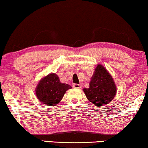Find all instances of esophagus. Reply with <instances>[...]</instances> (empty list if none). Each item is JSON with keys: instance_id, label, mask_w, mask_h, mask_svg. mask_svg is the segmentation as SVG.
Masks as SVG:
<instances>
[{"instance_id": "1", "label": "esophagus", "mask_w": 148, "mask_h": 148, "mask_svg": "<svg viewBox=\"0 0 148 148\" xmlns=\"http://www.w3.org/2000/svg\"><path fill=\"white\" fill-rule=\"evenodd\" d=\"M73 87L74 88H76V89H80L82 87V85L74 84H73Z\"/></svg>"}]
</instances>
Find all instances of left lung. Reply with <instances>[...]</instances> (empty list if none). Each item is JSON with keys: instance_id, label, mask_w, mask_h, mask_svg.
Returning a JSON list of instances; mask_svg holds the SVG:
<instances>
[{"instance_id": "8db88e82", "label": "left lung", "mask_w": 148, "mask_h": 148, "mask_svg": "<svg viewBox=\"0 0 148 148\" xmlns=\"http://www.w3.org/2000/svg\"><path fill=\"white\" fill-rule=\"evenodd\" d=\"M83 91L89 102L101 107L113 101L117 87L110 72L103 65L99 64L95 69L89 88H84Z\"/></svg>"}]
</instances>
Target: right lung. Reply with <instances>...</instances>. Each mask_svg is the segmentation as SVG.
I'll list each match as a JSON object with an SVG mask.
<instances>
[{
    "instance_id": "obj_1",
    "label": "right lung",
    "mask_w": 148,
    "mask_h": 148,
    "mask_svg": "<svg viewBox=\"0 0 148 148\" xmlns=\"http://www.w3.org/2000/svg\"><path fill=\"white\" fill-rule=\"evenodd\" d=\"M72 89L69 84L61 83L56 73L49 74L40 80L35 89L37 99L47 106H56L67 90Z\"/></svg>"
}]
</instances>
